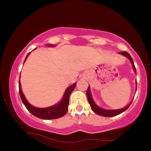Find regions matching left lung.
<instances>
[{"instance_id":"1","label":"left lung","mask_w":151,"mask_h":151,"mask_svg":"<svg viewBox=\"0 0 151 151\" xmlns=\"http://www.w3.org/2000/svg\"><path fill=\"white\" fill-rule=\"evenodd\" d=\"M121 55H124V56H126V58H128L129 59L130 61H131V63H132L133 69H134L135 72H136V67H135L134 63H133V59L131 57V55H130L127 52H121ZM86 96H87V99H88V101H89V104H90V106H91V110H92L94 113L98 114V115L102 116H105V117L115 116L119 115V114H121L122 112L125 111L126 109H127L130 106V105H131V103H130L127 106H126L125 108H123L121 109H117V110H105V109H101L100 107H99L98 106L96 105L94 102H93L92 97H91V93H90L89 87H88L87 90H86Z\"/></svg>"}]
</instances>
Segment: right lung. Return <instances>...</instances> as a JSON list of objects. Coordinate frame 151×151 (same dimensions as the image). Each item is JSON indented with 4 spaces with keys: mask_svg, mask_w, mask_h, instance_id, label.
<instances>
[{
    "mask_svg": "<svg viewBox=\"0 0 151 151\" xmlns=\"http://www.w3.org/2000/svg\"><path fill=\"white\" fill-rule=\"evenodd\" d=\"M52 46V45H50ZM30 55V52L27 54L25 59V62L26 59H27L28 55ZM76 84H72L70 87H68L66 90L65 95H64L63 98H62V101L58 104L52 106L48 107V108H44V109H40L36 108V107L30 105L27 101L25 96H24L23 93H22L21 90V85H20V81H19V93H20V98L22 103L25 106L26 109L30 112L32 115L35 116L40 118L42 119H58V118L62 117L67 114V111H68V106H69V101H70V96L71 93L72 92L74 87H75Z\"/></svg>",
    "mask_w": 151,
    "mask_h": 151,
    "instance_id": "right-lung-1",
    "label": "right lung"
}]
</instances>
